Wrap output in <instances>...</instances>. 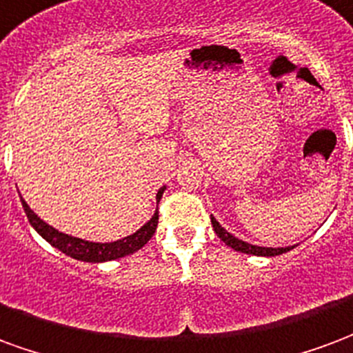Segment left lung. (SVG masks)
<instances>
[{"label": "left lung", "mask_w": 353, "mask_h": 353, "mask_svg": "<svg viewBox=\"0 0 353 353\" xmlns=\"http://www.w3.org/2000/svg\"><path fill=\"white\" fill-rule=\"evenodd\" d=\"M210 222H212V228H214L216 235L222 239L223 243L231 246L233 250L236 252H243V254H252V256H280V254H284V252L292 250L290 246L288 248H263V246H254V244L244 243V241H239L236 236H233L231 233L223 230L220 223L216 222L214 218L210 216Z\"/></svg>", "instance_id": "left-lung-1"}]
</instances>
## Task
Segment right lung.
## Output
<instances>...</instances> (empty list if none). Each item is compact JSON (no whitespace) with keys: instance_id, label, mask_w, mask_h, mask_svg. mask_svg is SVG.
Masks as SVG:
<instances>
[{"instance_id":"add662e5","label":"right lung","mask_w":353,"mask_h":353,"mask_svg":"<svg viewBox=\"0 0 353 353\" xmlns=\"http://www.w3.org/2000/svg\"><path fill=\"white\" fill-rule=\"evenodd\" d=\"M165 188H161L158 192V201L161 199V194H163ZM22 207H24V212L28 216V220L33 225V230L37 231L46 243H50L54 248H58L60 252H63L65 256L73 259H81V261H90V263H101V261H110V259L123 258V256H130L133 252L141 250L148 241L152 239V235L156 233V228H158L159 212L156 210V214L152 216L150 222H146L139 231H135L133 235L125 236L122 241H117V243H88V241H82V239H77V236H69L65 233H60L58 230L50 228L48 223H45L41 218H37V214L33 212L32 208L28 207V203L22 199Z\"/></svg>"}]
</instances>
